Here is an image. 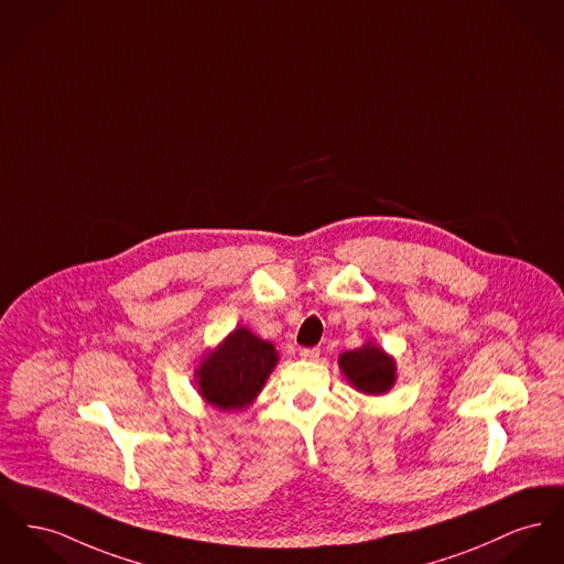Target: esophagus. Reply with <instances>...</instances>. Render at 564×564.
Instances as JSON below:
<instances>
[{
  "label": "esophagus",
  "instance_id": "esophagus-1",
  "mask_svg": "<svg viewBox=\"0 0 564 564\" xmlns=\"http://www.w3.org/2000/svg\"><path fill=\"white\" fill-rule=\"evenodd\" d=\"M300 358L308 360V362H317L319 360V349L317 347H304V349H300Z\"/></svg>",
  "mask_w": 564,
  "mask_h": 564
}]
</instances>
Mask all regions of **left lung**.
Listing matches in <instances>:
<instances>
[{
	"label": "left lung",
	"instance_id": "obj_1",
	"mask_svg": "<svg viewBox=\"0 0 564 564\" xmlns=\"http://www.w3.org/2000/svg\"><path fill=\"white\" fill-rule=\"evenodd\" d=\"M338 368L347 383L366 397H383L397 383V360L372 338L362 347L340 354Z\"/></svg>",
	"mask_w": 564,
	"mask_h": 564
}]
</instances>
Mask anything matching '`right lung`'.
<instances>
[{
    "instance_id": "right-lung-1",
    "label": "right lung",
    "mask_w": 564,
    "mask_h": 564,
    "mask_svg": "<svg viewBox=\"0 0 564 564\" xmlns=\"http://www.w3.org/2000/svg\"><path fill=\"white\" fill-rule=\"evenodd\" d=\"M279 351L247 326H236L215 349H208L194 370L198 394L217 411H245L260 392Z\"/></svg>"
}]
</instances>
